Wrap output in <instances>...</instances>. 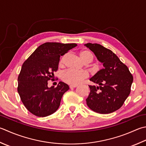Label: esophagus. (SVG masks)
<instances>
[{"label": "esophagus", "instance_id": "obj_1", "mask_svg": "<svg viewBox=\"0 0 146 146\" xmlns=\"http://www.w3.org/2000/svg\"><path fill=\"white\" fill-rule=\"evenodd\" d=\"M77 86H78V85H70V88H75V87H76Z\"/></svg>", "mask_w": 146, "mask_h": 146}]
</instances>
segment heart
Returning a JSON list of instances; mask_svg holds the SVG:
<instances>
[{
  "label": "heart",
  "instance_id": "b5f03b06",
  "mask_svg": "<svg viewBox=\"0 0 146 146\" xmlns=\"http://www.w3.org/2000/svg\"><path fill=\"white\" fill-rule=\"evenodd\" d=\"M80 56L85 62H90L93 60V56L90 51L83 50L80 52ZM66 56H64L59 62V64L63 65ZM88 76V74L84 71H77L74 70H68L62 74V78L63 81L68 84L77 85L80 84Z\"/></svg>",
  "mask_w": 146,
  "mask_h": 146
}]
</instances>
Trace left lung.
I'll list each match as a JSON object with an SVG mask.
<instances>
[{
	"instance_id": "obj_1",
	"label": "left lung",
	"mask_w": 146,
	"mask_h": 146,
	"mask_svg": "<svg viewBox=\"0 0 146 146\" xmlns=\"http://www.w3.org/2000/svg\"><path fill=\"white\" fill-rule=\"evenodd\" d=\"M85 45L104 66L90 79L99 86L88 85L90 92L87 104L96 113H113L122 106L129 96L133 76L113 51L98 44L87 43Z\"/></svg>"
}]
</instances>
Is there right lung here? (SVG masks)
<instances>
[{"mask_svg": "<svg viewBox=\"0 0 146 146\" xmlns=\"http://www.w3.org/2000/svg\"><path fill=\"white\" fill-rule=\"evenodd\" d=\"M76 45L44 43L23 64L18 78V92L25 106L33 115L45 117L58 110L62 96L70 87L62 82H59L56 87H48L47 81L53 80L60 56Z\"/></svg>", "mask_w": 146, "mask_h": 146, "instance_id": "right-lung-1", "label": "right lung"}]
</instances>
